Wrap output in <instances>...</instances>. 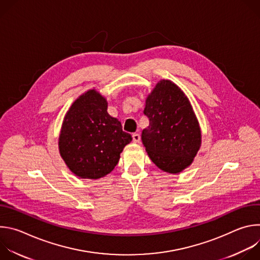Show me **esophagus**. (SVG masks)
<instances>
[{
	"instance_id": "1",
	"label": "esophagus",
	"mask_w": 260,
	"mask_h": 260,
	"mask_svg": "<svg viewBox=\"0 0 260 260\" xmlns=\"http://www.w3.org/2000/svg\"><path fill=\"white\" fill-rule=\"evenodd\" d=\"M132 137H133V142H134V143H139V142H140L141 137H140L139 134H133Z\"/></svg>"
}]
</instances>
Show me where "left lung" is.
I'll use <instances>...</instances> for the list:
<instances>
[{
    "instance_id": "left-lung-1",
    "label": "left lung",
    "mask_w": 260,
    "mask_h": 260,
    "mask_svg": "<svg viewBox=\"0 0 260 260\" xmlns=\"http://www.w3.org/2000/svg\"><path fill=\"white\" fill-rule=\"evenodd\" d=\"M144 114L149 125L142 132V142L153 164L170 174L188 168L201 148L202 132L187 95L162 79L146 98Z\"/></svg>"
}]
</instances>
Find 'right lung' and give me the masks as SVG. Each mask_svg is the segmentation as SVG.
<instances>
[{
    "label": "right lung",
    "instance_id": "right-lung-1",
    "mask_svg": "<svg viewBox=\"0 0 260 260\" xmlns=\"http://www.w3.org/2000/svg\"><path fill=\"white\" fill-rule=\"evenodd\" d=\"M107 109L106 98L92 88L74 101L63 117L59 154L79 178L95 180L112 172L123 148L133 140Z\"/></svg>",
    "mask_w": 260,
    "mask_h": 260
}]
</instances>
